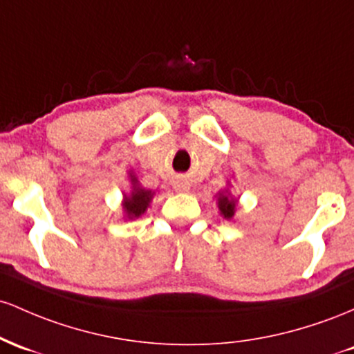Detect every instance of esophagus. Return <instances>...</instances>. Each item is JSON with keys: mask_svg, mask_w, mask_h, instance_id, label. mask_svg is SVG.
I'll return each mask as SVG.
<instances>
[{"mask_svg": "<svg viewBox=\"0 0 354 354\" xmlns=\"http://www.w3.org/2000/svg\"><path fill=\"white\" fill-rule=\"evenodd\" d=\"M174 189H176L177 192H189L190 184H189V182H185V180H178V182H176V184H174Z\"/></svg>", "mask_w": 354, "mask_h": 354, "instance_id": "1", "label": "esophagus"}]
</instances>
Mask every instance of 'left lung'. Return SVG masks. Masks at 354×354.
<instances>
[{"instance_id": "1", "label": "left lung", "mask_w": 354, "mask_h": 354, "mask_svg": "<svg viewBox=\"0 0 354 354\" xmlns=\"http://www.w3.org/2000/svg\"><path fill=\"white\" fill-rule=\"evenodd\" d=\"M216 197H217V209H219L221 216L224 217L225 221H232L237 210V197H234L232 194H230L229 182H227V187L221 190Z\"/></svg>"}]
</instances>
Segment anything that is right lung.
<instances>
[{
	"label": "right lung",
	"mask_w": 354,
	"mask_h": 354,
	"mask_svg": "<svg viewBox=\"0 0 354 354\" xmlns=\"http://www.w3.org/2000/svg\"><path fill=\"white\" fill-rule=\"evenodd\" d=\"M129 180H130V190L124 192V201H122V214H124L125 221H135L142 217L150 207L156 192L150 189H145L140 184L138 177L135 176L133 170H129Z\"/></svg>",
	"instance_id": "right-lung-1"
}]
</instances>
